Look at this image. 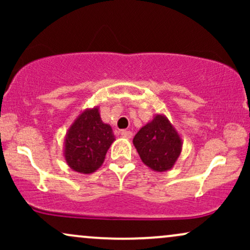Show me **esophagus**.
Instances as JSON below:
<instances>
[{"label": "esophagus", "mask_w": 250, "mask_h": 250, "mask_svg": "<svg viewBox=\"0 0 250 250\" xmlns=\"http://www.w3.org/2000/svg\"><path fill=\"white\" fill-rule=\"evenodd\" d=\"M121 136L125 137V139H130V137L133 136V133L129 130H121Z\"/></svg>", "instance_id": "1"}]
</instances>
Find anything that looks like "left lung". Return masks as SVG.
Here are the masks:
<instances>
[{
  "label": "left lung",
  "mask_w": 250,
  "mask_h": 250,
  "mask_svg": "<svg viewBox=\"0 0 250 250\" xmlns=\"http://www.w3.org/2000/svg\"><path fill=\"white\" fill-rule=\"evenodd\" d=\"M133 143L142 162L159 173L173 168L182 151L180 134L163 114H156L143 125L135 135Z\"/></svg>",
  "instance_id": "obj_1"
}]
</instances>
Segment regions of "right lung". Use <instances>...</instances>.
Returning a JSON list of instances; mask_svg holds the SVG:
<instances>
[{
	"mask_svg": "<svg viewBox=\"0 0 250 250\" xmlns=\"http://www.w3.org/2000/svg\"><path fill=\"white\" fill-rule=\"evenodd\" d=\"M115 135L100 115L99 105L81 111L71 123L63 143V156L74 171L91 174L104 162Z\"/></svg>",
	"mask_w": 250,
	"mask_h": 250,
	"instance_id": "obj_1",
	"label": "right lung"
}]
</instances>
